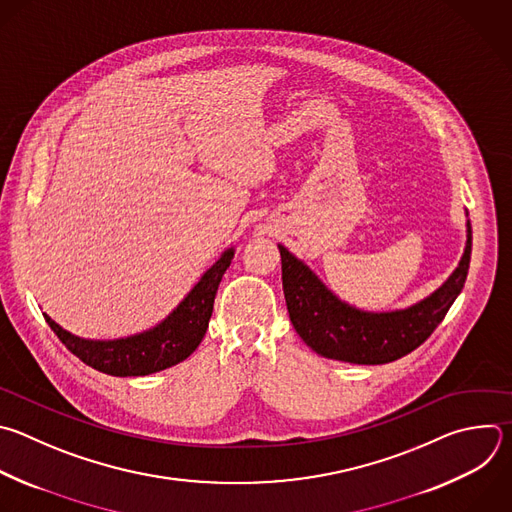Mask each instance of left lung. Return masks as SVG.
<instances>
[{
	"label": "left lung",
	"mask_w": 512,
	"mask_h": 512,
	"mask_svg": "<svg viewBox=\"0 0 512 512\" xmlns=\"http://www.w3.org/2000/svg\"><path fill=\"white\" fill-rule=\"evenodd\" d=\"M472 251L468 221L466 249L448 281L424 301L392 313H366L339 301L285 247L281 253L283 293L291 323L303 342L323 358L350 364H388L422 346L446 317L464 287Z\"/></svg>",
	"instance_id": "1"
}]
</instances>
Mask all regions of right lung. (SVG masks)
Here are the masks:
<instances>
[{
    "mask_svg": "<svg viewBox=\"0 0 512 512\" xmlns=\"http://www.w3.org/2000/svg\"><path fill=\"white\" fill-rule=\"evenodd\" d=\"M233 249L203 275L187 299L150 331L116 339V342H88L62 329L48 315L46 321L60 342L86 366L108 376H146L187 360L201 344L213 313L219 283L231 265Z\"/></svg>",
    "mask_w": 512,
    "mask_h": 512,
    "instance_id": "1",
    "label": "right lung"
}]
</instances>
